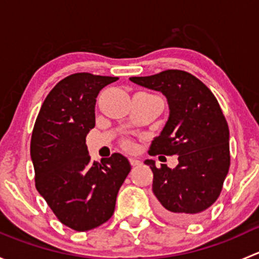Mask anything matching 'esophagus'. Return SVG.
<instances>
[{"mask_svg": "<svg viewBox=\"0 0 259 259\" xmlns=\"http://www.w3.org/2000/svg\"><path fill=\"white\" fill-rule=\"evenodd\" d=\"M129 161H130V165H132V166H138V165H140V164H142V161L138 160V159H134V158H130Z\"/></svg>", "mask_w": 259, "mask_h": 259, "instance_id": "34e87169", "label": "esophagus"}]
</instances>
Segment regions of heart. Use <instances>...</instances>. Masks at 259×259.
Returning <instances> with one entry per match:
<instances>
[{
    "label": "heart",
    "instance_id": "b5f03b06",
    "mask_svg": "<svg viewBox=\"0 0 259 259\" xmlns=\"http://www.w3.org/2000/svg\"><path fill=\"white\" fill-rule=\"evenodd\" d=\"M122 145H124L125 149H130V148H132V143H130L129 140H125V142L122 143Z\"/></svg>",
    "mask_w": 259,
    "mask_h": 259
}]
</instances>
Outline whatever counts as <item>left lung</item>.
I'll return each instance as SVG.
<instances>
[{
	"mask_svg": "<svg viewBox=\"0 0 259 259\" xmlns=\"http://www.w3.org/2000/svg\"><path fill=\"white\" fill-rule=\"evenodd\" d=\"M133 82L161 91L168 99L169 119L153 140L149 155H178L170 169L145 160L154 174L153 193L161 217L192 223L215 203L231 165L229 127L213 93L194 75L165 70L151 76L130 77Z\"/></svg>",
	"mask_w": 259,
	"mask_h": 259,
	"instance_id": "left-lung-1",
	"label": "left lung"
}]
</instances>
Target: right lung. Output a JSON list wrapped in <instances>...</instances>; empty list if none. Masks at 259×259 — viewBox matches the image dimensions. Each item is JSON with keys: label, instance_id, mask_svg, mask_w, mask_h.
Here are the masks:
<instances>
[{"label": "right lung", "instance_id": "add662e5", "mask_svg": "<svg viewBox=\"0 0 259 259\" xmlns=\"http://www.w3.org/2000/svg\"><path fill=\"white\" fill-rule=\"evenodd\" d=\"M117 77L76 72L46 96L31 137L35 185L56 218L76 232L108 222L130 163L114 153L91 161L86 135L95 126L96 98Z\"/></svg>", "mask_w": 259, "mask_h": 259}]
</instances>
